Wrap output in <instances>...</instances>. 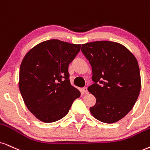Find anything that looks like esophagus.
I'll list each match as a JSON object with an SVG mask.
<instances>
[{"instance_id": "1", "label": "esophagus", "mask_w": 150, "mask_h": 150, "mask_svg": "<svg viewBox=\"0 0 150 150\" xmlns=\"http://www.w3.org/2000/svg\"><path fill=\"white\" fill-rule=\"evenodd\" d=\"M81 92L83 93H88V90H87L86 87H84V88H81Z\"/></svg>"}]
</instances>
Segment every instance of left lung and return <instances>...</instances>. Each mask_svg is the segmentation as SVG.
<instances>
[{"mask_svg": "<svg viewBox=\"0 0 150 150\" xmlns=\"http://www.w3.org/2000/svg\"><path fill=\"white\" fill-rule=\"evenodd\" d=\"M81 50L92 68L94 84L88 91L96 103L91 113L102 122H117L132 109L141 91L137 59L126 47L113 41L86 43Z\"/></svg>", "mask_w": 150, "mask_h": 150, "instance_id": "8db88e82", "label": "left lung"}]
</instances>
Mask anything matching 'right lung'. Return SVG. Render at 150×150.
<instances>
[{"mask_svg": "<svg viewBox=\"0 0 150 150\" xmlns=\"http://www.w3.org/2000/svg\"><path fill=\"white\" fill-rule=\"evenodd\" d=\"M80 48V44L50 39L35 45L24 57L18 86L25 105L39 120H60L80 96L71 84L69 73V65Z\"/></svg>", "mask_w": 150, "mask_h": 150, "instance_id": "add662e5", "label": "right lung"}]
</instances>
